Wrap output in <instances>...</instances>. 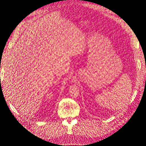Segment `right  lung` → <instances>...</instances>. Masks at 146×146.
I'll return each instance as SVG.
<instances>
[{
  "label": "right lung",
  "mask_w": 146,
  "mask_h": 146,
  "mask_svg": "<svg viewBox=\"0 0 146 146\" xmlns=\"http://www.w3.org/2000/svg\"><path fill=\"white\" fill-rule=\"evenodd\" d=\"M0 68H1V67H0Z\"/></svg>",
  "instance_id": "right-lung-1"
}]
</instances>
